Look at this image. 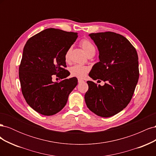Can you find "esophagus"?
Masks as SVG:
<instances>
[{
    "mask_svg": "<svg viewBox=\"0 0 156 156\" xmlns=\"http://www.w3.org/2000/svg\"><path fill=\"white\" fill-rule=\"evenodd\" d=\"M83 82H84V81L83 79H78V83H83Z\"/></svg>",
    "mask_w": 156,
    "mask_h": 156,
    "instance_id": "obj_1",
    "label": "esophagus"
}]
</instances>
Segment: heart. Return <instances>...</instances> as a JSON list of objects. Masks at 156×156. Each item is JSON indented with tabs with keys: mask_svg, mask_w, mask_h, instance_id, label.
Returning a JSON list of instances; mask_svg holds the SVG:
<instances>
[{
	"mask_svg": "<svg viewBox=\"0 0 156 156\" xmlns=\"http://www.w3.org/2000/svg\"><path fill=\"white\" fill-rule=\"evenodd\" d=\"M80 46L81 47L85 54L89 56L94 55L96 53V48L92 41L87 39L82 40L79 43ZM71 53V48H69L65 53L64 58L66 62H68L69 60V56ZM70 73L73 77L79 78H83L86 76L87 73L89 72V68L87 66H83L81 65H75L70 68Z\"/></svg>",
	"mask_w": 156,
	"mask_h": 156,
	"instance_id": "heart-1",
	"label": "heart"
}]
</instances>
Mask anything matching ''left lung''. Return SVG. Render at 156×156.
I'll use <instances>...</instances> for the list:
<instances>
[{"label":"left lung","instance_id":"left-lung-1","mask_svg":"<svg viewBox=\"0 0 156 156\" xmlns=\"http://www.w3.org/2000/svg\"><path fill=\"white\" fill-rule=\"evenodd\" d=\"M89 36L98 47L100 59L89 76L105 84L88 81L84 100L98 116L110 117L126 108L133 95L139 77L138 55L128 40L115 32L91 33Z\"/></svg>","mask_w":156,"mask_h":156}]
</instances>
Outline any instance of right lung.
Segmentation results:
<instances>
[{"instance_id":"add662e5","label":"right lung","mask_w":156,"mask_h":156,"mask_svg":"<svg viewBox=\"0 0 156 156\" xmlns=\"http://www.w3.org/2000/svg\"><path fill=\"white\" fill-rule=\"evenodd\" d=\"M77 33L45 29L28 40L23 49L19 77L27 103L41 115L51 116L64 107L77 79L69 76L64 58L66 51L77 38ZM53 74L61 79L51 81Z\"/></svg>"}]
</instances>
